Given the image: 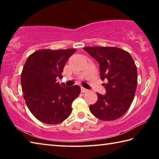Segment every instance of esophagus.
<instances>
[{
	"instance_id": "esophagus-1",
	"label": "esophagus",
	"mask_w": 159,
	"mask_h": 159,
	"mask_svg": "<svg viewBox=\"0 0 159 159\" xmlns=\"http://www.w3.org/2000/svg\"><path fill=\"white\" fill-rule=\"evenodd\" d=\"M80 90H81V93H86V92H88V89H86V88H83V87L80 88Z\"/></svg>"
}]
</instances>
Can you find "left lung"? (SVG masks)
Returning a JSON list of instances; mask_svg holds the SVG:
<instances>
[{
	"instance_id": "8db88e82",
	"label": "left lung",
	"mask_w": 159,
	"mask_h": 159,
	"mask_svg": "<svg viewBox=\"0 0 159 159\" xmlns=\"http://www.w3.org/2000/svg\"><path fill=\"white\" fill-rule=\"evenodd\" d=\"M83 50L99 64L100 79L105 95H98L90 111L102 120H114L121 117L130 108L137 88L138 71L131 55L115 47H85Z\"/></svg>"
}]
</instances>
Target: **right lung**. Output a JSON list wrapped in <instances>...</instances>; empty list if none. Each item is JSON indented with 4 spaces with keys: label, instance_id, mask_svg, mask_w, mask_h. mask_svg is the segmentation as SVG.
Instances as JSON below:
<instances>
[{
    "label": "right lung",
    "instance_id": "obj_1",
    "mask_svg": "<svg viewBox=\"0 0 159 159\" xmlns=\"http://www.w3.org/2000/svg\"><path fill=\"white\" fill-rule=\"evenodd\" d=\"M76 49L41 50L29 56L21 74L24 99L31 114L46 124L63 122L72 111V102L79 96V85L66 87L62 79L68 59Z\"/></svg>",
    "mask_w": 159,
    "mask_h": 159
}]
</instances>
